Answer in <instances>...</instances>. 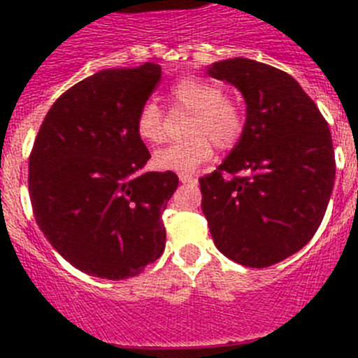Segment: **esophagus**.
<instances>
[{
	"label": "esophagus",
	"instance_id": "obj_1",
	"mask_svg": "<svg viewBox=\"0 0 358 358\" xmlns=\"http://www.w3.org/2000/svg\"><path fill=\"white\" fill-rule=\"evenodd\" d=\"M178 178H180V182L183 183V185H190V187L197 185V178H196V176L189 175V173H180Z\"/></svg>",
	"mask_w": 358,
	"mask_h": 358
}]
</instances>
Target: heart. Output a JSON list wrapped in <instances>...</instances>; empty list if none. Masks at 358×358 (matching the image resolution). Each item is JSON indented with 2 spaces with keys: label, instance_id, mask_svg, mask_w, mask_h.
I'll use <instances>...</instances> for the list:
<instances>
[{
  "label": "heart",
  "instance_id": "1",
  "mask_svg": "<svg viewBox=\"0 0 358 358\" xmlns=\"http://www.w3.org/2000/svg\"><path fill=\"white\" fill-rule=\"evenodd\" d=\"M173 103L192 112L183 142L171 143L154 154V166L162 171L192 173L208 162L220 149H230L241 138L244 117L239 106L223 99L220 86L199 78H183L173 85ZM135 131L145 143H161L164 140V117L156 102H145L135 119Z\"/></svg>",
  "mask_w": 358,
  "mask_h": 358
}]
</instances>
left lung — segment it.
Here are the masks:
<instances>
[{
	"mask_svg": "<svg viewBox=\"0 0 358 358\" xmlns=\"http://www.w3.org/2000/svg\"><path fill=\"white\" fill-rule=\"evenodd\" d=\"M206 74L243 93L246 122L225 161L199 180L202 213L227 258L270 266L305 246L326 215L336 175L329 126L279 69L237 57Z\"/></svg>",
	"mask_w": 358,
	"mask_h": 358,
	"instance_id": "1",
	"label": "left lung"
}]
</instances>
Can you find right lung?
Returning <instances> with one entry per match:
<instances>
[{"instance_id":"add662e5","label":"right lung","mask_w":358,"mask_h":358,"mask_svg":"<svg viewBox=\"0 0 358 358\" xmlns=\"http://www.w3.org/2000/svg\"><path fill=\"white\" fill-rule=\"evenodd\" d=\"M161 66L106 69L69 88L46 114L31 157L36 223L64 259L88 275L135 277L162 255V211L173 171L143 173L150 159L135 131Z\"/></svg>"}]
</instances>
